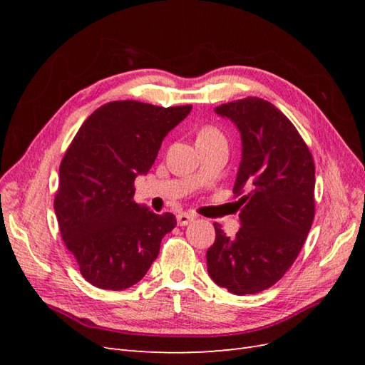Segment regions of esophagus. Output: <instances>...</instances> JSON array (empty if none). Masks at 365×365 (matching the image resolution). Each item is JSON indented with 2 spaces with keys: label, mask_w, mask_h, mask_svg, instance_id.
Returning <instances> with one entry per match:
<instances>
[{
  "label": "esophagus",
  "mask_w": 365,
  "mask_h": 365,
  "mask_svg": "<svg viewBox=\"0 0 365 365\" xmlns=\"http://www.w3.org/2000/svg\"><path fill=\"white\" fill-rule=\"evenodd\" d=\"M176 220H178L180 227H185V225H189L190 222H193V216L189 215V213H180L178 216H176Z\"/></svg>",
  "instance_id": "34e87169"
}]
</instances>
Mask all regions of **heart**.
Returning a JSON list of instances; mask_svg holds the SVG:
<instances>
[{
  "label": "heart",
  "instance_id": "b5f03b06",
  "mask_svg": "<svg viewBox=\"0 0 365 365\" xmlns=\"http://www.w3.org/2000/svg\"><path fill=\"white\" fill-rule=\"evenodd\" d=\"M200 137H208V138H217V137H222L219 134V130H216L215 128H205L202 129V132L200 134Z\"/></svg>",
  "mask_w": 365,
  "mask_h": 365
}]
</instances>
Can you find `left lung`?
Instances as JSON below:
<instances>
[{"label": "left lung", "mask_w": 365, "mask_h": 365, "mask_svg": "<svg viewBox=\"0 0 365 365\" xmlns=\"http://www.w3.org/2000/svg\"><path fill=\"white\" fill-rule=\"evenodd\" d=\"M233 123L242 157L233 187L240 208L235 239L216 228L207 271L236 295L277 283L297 259L314 220L315 165L306 143L280 109L259 97L215 108Z\"/></svg>", "instance_id": "1"}]
</instances>
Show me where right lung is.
Masks as SVG:
<instances>
[{"label":"right lung","instance_id":"obj_1","mask_svg":"<svg viewBox=\"0 0 365 365\" xmlns=\"http://www.w3.org/2000/svg\"><path fill=\"white\" fill-rule=\"evenodd\" d=\"M190 111V105L106 103L83 121L63 155L54 213L81 274L97 288L138 283L175 228L172 213H153L132 196L137 176L149 172L165 135Z\"/></svg>","mask_w":365,"mask_h":365}]
</instances>
